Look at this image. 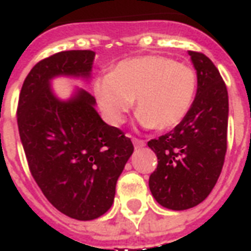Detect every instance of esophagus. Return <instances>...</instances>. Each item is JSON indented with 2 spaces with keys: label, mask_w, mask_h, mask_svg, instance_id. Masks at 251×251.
I'll return each instance as SVG.
<instances>
[{
  "label": "esophagus",
  "mask_w": 251,
  "mask_h": 251,
  "mask_svg": "<svg viewBox=\"0 0 251 251\" xmlns=\"http://www.w3.org/2000/svg\"><path fill=\"white\" fill-rule=\"evenodd\" d=\"M133 145H134L135 148H144L145 146V141L138 140V138H133Z\"/></svg>",
  "instance_id": "obj_1"
}]
</instances>
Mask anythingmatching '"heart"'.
<instances>
[{"label":"heart","instance_id":"1","mask_svg":"<svg viewBox=\"0 0 251 251\" xmlns=\"http://www.w3.org/2000/svg\"><path fill=\"white\" fill-rule=\"evenodd\" d=\"M198 78L193 66L163 55L124 59L94 82L102 117L120 126L135 100L137 121L146 129L170 130L192 109Z\"/></svg>","mask_w":251,"mask_h":251}]
</instances>
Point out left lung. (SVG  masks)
<instances>
[{"label":"left lung","mask_w":251,"mask_h":251,"mask_svg":"<svg viewBox=\"0 0 251 251\" xmlns=\"http://www.w3.org/2000/svg\"><path fill=\"white\" fill-rule=\"evenodd\" d=\"M197 70V94L185 120L174 130L150 140L158 165L149 178L159 205L186 210L201 203L218 181L227 149V89L205 54L189 51Z\"/></svg>","instance_id":"obj_1"}]
</instances>
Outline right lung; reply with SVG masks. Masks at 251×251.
Returning a JSON list of instances; mask_svg holds the SVG:
<instances>
[{"instance_id": "1", "label": "right lung", "mask_w": 251, "mask_h": 251, "mask_svg": "<svg viewBox=\"0 0 251 251\" xmlns=\"http://www.w3.org/2000/svg\"><path fill=\"white\" fill-rule=\"evenodd\" d=\"M94 55L68 50L40 61L24 81L17 109L34 181L57 210L78 221L110 209L117 179L134 150L124 131L102 121L90 93L77 89L64 101L50 88L58 75L90 78Z\"/></svg>"}]
</instances>
